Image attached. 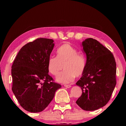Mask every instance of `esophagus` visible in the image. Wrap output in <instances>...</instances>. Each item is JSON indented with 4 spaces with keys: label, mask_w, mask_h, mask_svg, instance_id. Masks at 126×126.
Returning a JSON list of instances; mask_svg holds the SVG:
<instances>
[{
    "label": "esophagus",
    "mask_w": 126,
    "mask_h": 126,
    "mask_svg": "<svg viewBox=\"0 0 126 126\" xmlns=\"http://www.w3.org/2000/svg\"><path fill=\"white\" fill-rule=\"evenodd\" d=\"M64 87L65 88H69L70 87H71V86H70V85H67V84H65L64 85Z\"/></svg>",
    "instance_id": "1"
}]
</instances>
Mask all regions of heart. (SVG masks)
<instances>
[{
	"label": "heart",
	"mask_w": 126,
	"mask_h": 126,
	"mask_svg": "<svg viewBox=\"0 0 126 126\" xmlns=\"http://www.w3.org/2000/svg\"><path fill=\"white\" fill-rule=\"evenodd\" d=\"M64 72L55 78L58 83H70L74 80L76 76L79 77L83 74L86 68V59L84 55L78 53L77 49L68 43L59 47L57 50V57H51L48 59L47 69L53 76H57L64 65Z\"/></svg>",
	"instance_id": "b5f03b06"
}]
</instances>
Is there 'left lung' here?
Returning <instances> with one entry per match:
<instances>
[{
  "label": "left lung",
  "instance_id": "obj_1",
  "mask_svg": "<svg viewBox=\"0 0 126 126\" xmlns=\"http://www.w3.org/2000/svg\"><path fill=\"white\" fill-rule=\"evenodd\" d=\"M86 55V68L76 85L82 94L76 101L85 110H95L110 101L116 85V63L112 53L93 38L82 42Z\"/></svg>",
  "mask_w": 126,
  "mask_h": 126
}]
</instances>
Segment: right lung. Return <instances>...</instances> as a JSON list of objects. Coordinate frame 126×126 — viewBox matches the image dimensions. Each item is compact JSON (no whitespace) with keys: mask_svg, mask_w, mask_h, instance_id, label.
<instances>
[{"mask_svg":"<svg viewBox=\"0 0 126 126\" xmlns=\"http://www.w3.org/2000/svg\"><path fill=\"white\" fill-rule=\"evenodd\" d=\"M54 40L38 38L20 49L12 66V91L20 105L27 111L42 112L61 85L53 82L47 63Z\"/></svg>","mask_w":126,"mask_h":126,"instance_id":"obj_1","label":"right lung"}]
</instances>
